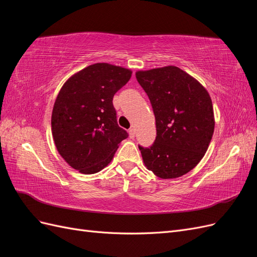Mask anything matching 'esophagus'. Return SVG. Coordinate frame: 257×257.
<instances>
[{
    "label": "esophagus",
    "instance_id": "obj_1",
    "mask_svg": "<svg viewBox=\"0 0 257 257\" xmlns=\"http://www.w3.org/2000/svg\"><path fill=\"white\" fill-rule=\"evenodd\" d=\"M128 134H130V138L133 139L135 137V130L134 128H130L128 130Z\"/></svg>",
    "mask_w": 257,
    "mask_h": 257
}]
</instances>
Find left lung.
<instances>
[{
    "label": "left lung",
    "mask_w": 257,
    "mask_h": 257,
    "mask_svg": "<svg viewBox=\"0 0 257 257\" xmlns=\"http://www.w3.org/2000/svg\"><path fill=\"white\" fill-rule=\"evenodd\" d=\"M150 99L157 137L138 146L147 168L162 179L189 173L205 155L214 131L211 98L192 76L177 66L136 73Z\"/></svg>",
    "instance_id": "1"
}]
</instances>
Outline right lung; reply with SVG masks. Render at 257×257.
<instances>
[{
    "label": "right lung",
    "mask_w": 257,
    "mask_h": 257,
    "mask_svg": "<svg viewBox=\"0 0 257 257\" xmlns=\"http://www.w3.org/2000/svg\"><path fill=\"white\" fill-rule=\"evenodd\" d=\"M131 76L130 69L96 63L72 76L60 90L51 116L52 136L61 157L74 169L98 173L128 137L118 125L112 98Z\"/></svg>",
    "instance_id": "right-lung-1"
}]
</instances>
